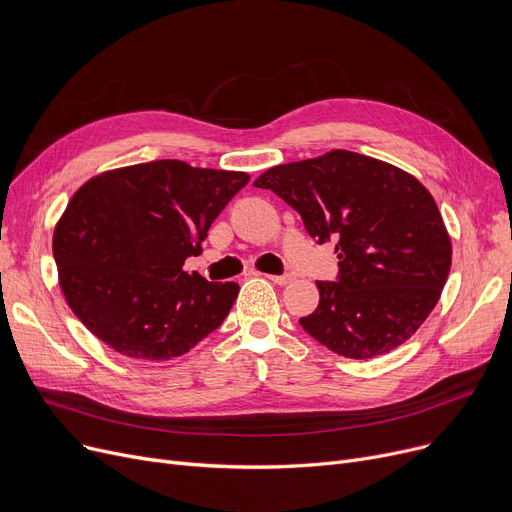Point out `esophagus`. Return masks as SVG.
I'll return each mask as SVG.
<instances>
[{
    "instance_id": "34e87169",
    "label": "esophagus",
    "mask_w": 512,
    "mask_h": 512,
    "mask_svg": "<svg viewBox=\"0 0 512 512\" xmlns=\"http://www.w3.org/2000/svg\"><path fill=\"white\" fill-rule=\"evenodd\" d=\"M270 278L274 284H278V286H286V284H290V280H292V276H267Z\"/></svg>"
}]
</instances>
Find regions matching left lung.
<instances>
[{
  "label": "left lung",
  "instance_id": "left-lung-1",
  "mask_svg": "<svg viewBox=\"0 0 512 512\" xmlns=\"http://www.w3.org/2000/svg\"><path fill=\"white\" fill-rule=\"evenodd\" d=\"M297 209L324 245L336 238L338 282H317L319 305L301 317L317 342L371 359L407 342L440 301L452 242L432 193L409 172L361 153L274 166L255 180Z\"/></svg>",
  "mask_w": 512,
  "mask_h": 512
}]
</instances>
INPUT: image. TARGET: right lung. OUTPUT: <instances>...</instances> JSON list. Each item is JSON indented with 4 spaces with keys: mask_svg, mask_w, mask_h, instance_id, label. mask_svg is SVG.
<instances>
[{
    "mask_svg": "<svg viewBox=\"0 0 512 512\" xmlns=\"http://www.w3.org/2000/svg\"><path fill=\"white\" fill-rule=\"evenodd\" d=\"M249 178L159 159L87 180L53 230L68 307L124 357L159 363L191 351L226 319L240 288L186 274L184 259L201 253Z\"/></svg>",
    "mask_w": 512,
    "mask_h": 512,
    "instance_id": "1",
    "label": "right lung"
}]
</instances>
